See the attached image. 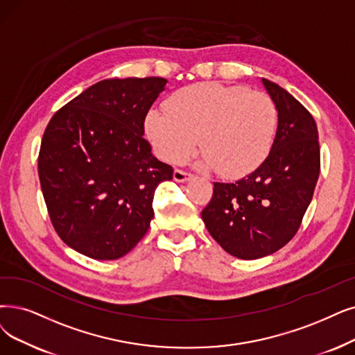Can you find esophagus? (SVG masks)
<instances>
[{"label":"esophagus","instance_id":"1","mask_svg":"<svg viewBox=\"0 0 355 355\" xmlns=\"http://www.w3.org/2000/svg\"><path fill=\"white\" fill-rule=\"evenodd\" d=\"M173 179H175V182L183 183V182L191 180V179H192V175H191V173H187V172H183V170L176 168L175 172H173Z\"/></svg>","mask_w":355,"mask_h":355}]
</instances>
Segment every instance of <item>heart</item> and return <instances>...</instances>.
I'll return each mask as SVG.
<instances>
[{"instance_id":"b5f03b06","label":"heart","mask_w":355,"mask_h":355,"mask_svg":"<svg viewBox=\"0 0 355 355\" xmlns=\"http://www.w3.org/2000/svg\"><path fill=\"white\" fill-rule=\"evenodd\" d=\"M277 109L262 92L220 83H196L170 96L164 110L150 109L144 132L155 155L179 164L201 143V166L224 178L258 168L272 148Z\"/></svg>"}]
</instances>
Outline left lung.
I'll return each mask as SVG.
<instances>
[{"label":"left lung","mask_w":355,"mask_h":355,"mask_svg":"<svg viewBox=\"0 0 355 355\" xmlns=\"http://www.w3.org/2000/svg\"><path fill=\"white\" fill-rule=\"evenodd\" d=\"M277 109V132L265 162L234 183H214L201 217L232 257L259 259L294 237L320 172L318 126L309 110L278 84L261 78Z\"/></svg>","instance_id":"left-lung-1"}]
</instances>
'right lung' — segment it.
<instances>
[{"mask_svg": "<svg viewBox=\"0 0 355 355\" xmlns=\"http://www.w3.org/2000/svg\"><path fill=\"white\" fill-rule=\"evenodd\" d=\"M166 78H109L55 113L39 153V180L53 229L97 261L131 252L154 217L155 188L173 168L144 138L147 112Z\"/></svg>", "mask_w": 355, "mask_h": 355, "instance_id": "add662e5", "label": "right lung"}]
</instances>
